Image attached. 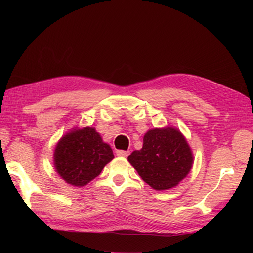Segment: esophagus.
Wrapping results in <instances>:
<instances>
[{"label":"esophagus","instance_id":"obj_1","mask_svg":"<svg viewBox=\"0 0 253 253\" xmlns=\"http://www.w3.org/2000/svg\"><path fill=\"white\" fill-rule=\"evenodd\" d=\"M116 154L118 156H121V157H126V156L129 155V152L128 151H124V150H118L116 152Z\"/></svg>","mask_w":253,"mask_h":253}]
</instances>
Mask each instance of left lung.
Segmentation results:
<instances>
[{"label":"left lung","mask_w":253,"mask_h":253,"mask_svg":"<svg viewBox=\"0 0 253 253\" xmlns=\"http://www.w3.org/2000/svg\"><path fill=\"white\" fill-rule=\"evenodd\" d=\"M140 177L155 190L178 185L190 172L192 152L177 129L154 128L143 137L142 149L127 157Z\"/></svg>","instance_id":"1"}]
</instances>
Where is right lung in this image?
I'll return each instance as SVG.
<instances>
[{"instance_id":"obj_1","label":"right lung","mask_w":253,"mask_h":253,"mask_svg":"<svg viewBox=\"0 0 253 253\" xmlns=\"http://www.w3.org/2000/svg\"><path fill=\"white\" fill-rule=\"evenodd\" d=\"M53 156L57 173L76 187L95 179L114 158L110 145L102 141L93 127L77 129L62 137Z\"/></svg>"}]
</instances>
